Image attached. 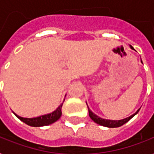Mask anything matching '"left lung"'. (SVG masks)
Wrapping results in <instances>:
<instances>
[{"mask_svg":"<svg viewBox=\"0 0 154 154\" xmlns=\"http://www.w3.org/2000/svg\"><path fill=\"white\" fill-rule=\"evenodd\" d=\"M130 47L134 50V48H133L132 46H130ZM88 105V104H87ZM88 112H89V117L92 118V121H94L96 123H97V124H99V125L104 126V127H107V128H118V127H121L123 124H125L126 122H128L129 121L131 118L134 117L135 115L137 114V112H139L140 109H138V110L133 114L132 116H130L128 118H126L124 119H122V120H108V119H103V118H99L98 116H97L96 114H94L93 112H92V111L89 109V107L88 106Z\"/></svg>","mask_w":154,"mask_h":154,"instance_id":"1","label":"left lung"}]
</instances>
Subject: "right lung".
Instances as JSON below:
<instances>
[{
    "mask_svg": "<svg viewBox=\"0 0 154 154\" xmlns=\"http://www.w3.org/2000/svg\"><path fill=\"white\" fill-rule=\"evenodd\" d=\"M63 102H64V101H63ZM62 104H63V103H62L54 112H52L51 113L42 115V116H40V117H37V118H21L20 116H18V115L16 114V113H14V114L16 115L17 118H19L21 121L25 122V123L27 124V125L32 126V127H42V126L50 125L51 123L57 122L59 118H61V116H62Z\"/></svg>",
    "mask_w": 154,
    "mask_h": 154,
    "instance_id": "1",
    "label": "right lung"
}]
</instances>
